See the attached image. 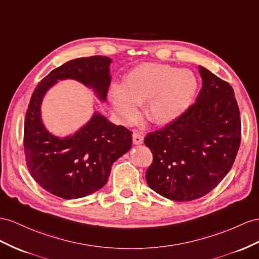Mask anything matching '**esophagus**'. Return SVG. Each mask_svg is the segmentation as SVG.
Returning <instances> with one entry per match:
<instances>
[{
  "instance_id": "34e87169",
  "label": "esophagus",
  "mask_w": 259,
  "mask_h": 259,
  "mask_svg": "<svg viewBox=\"0 0 259 259\" xmlns=\"http://www.w3.org/2000/svg\"><path fill=\"white\" fill-rule=\"evenodd\" d=\"M143 139V135L138 131H135L134 135H132V142H134V144H142Z\"/></svg>"
}]
</instances>
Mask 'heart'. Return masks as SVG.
<instances>
[{
  "label": "heart",
  "instance_id": "obj_1",
  "mask_svg": "<svg viewBox=\"0 0 259 259\" xmlns=\"http://www.w3.org/2000/svg\"><path fill=\"white\" fill-rule=\"evenodd\" d=\"M198 88V77L193 71L147 62L128 72L122 85H111L109 99L116 115L125 124L138 120V105L144 103L145 115L152 122L167 124L189 109Z\"/></svg>",
  "mask_w": 259,
  "mask_h": 259
}]
</instances>
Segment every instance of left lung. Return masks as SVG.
<instances>
[{"label":"left lung","mask_w":259,"mask_h":259,"mask_svg":"<svg viewBox=\"0 0 259 259\" xmlns=\"http://www.w3.org/2000/svg\"><path fill=\"white\" fill-rule=\"evenodd\" d=\"M196 103L144 143L153 154L149 187L170 200L190 201L215 188L229 173L241 143L240 109L232 86L199 65Z\"/></svg>","instance_id":"8db88e82"}]
</instances>
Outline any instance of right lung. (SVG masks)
I'll return each mask as SVG.
<instances>
[{
  "label": "right lung",
  "instance_id": "add662e5",
  "mask_svg": "<svg viewBox=\"0 0 259 259\" xmlns=\"http://www.w3.org/2000/svg\"><path fill=\"white\" fill-rule=\"evenodd\" d=\"M111 59L78 58L52 70L32 93L24 124L26 164L32 178L50 194L76 199L99 190L107 183L112 164L128 152L132 132L95 111L74 135L56 137L46 129L41 103L59 79H75L106 101L110 85Z\"/></svg>",
  "mask_w": 259,
  "mask_h": 259
}]
</instances>
